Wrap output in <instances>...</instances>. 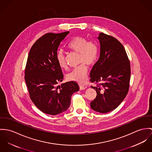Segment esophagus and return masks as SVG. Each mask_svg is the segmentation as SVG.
<instances>
[{"label": "esophagus", "instance_id": "1", "mask_svg": "<svg viewBox=\"0 0 152 152\" xmlns=\"http://www.w3.org/2000/svg\"><path fill=\"white\" fill-rule=\"evenodd\" d=\"M79 88H80V90H84L86 88L82 84H79Z\"/></svg>", "mask_w": 152, "mask_h": 152}]
</instances>
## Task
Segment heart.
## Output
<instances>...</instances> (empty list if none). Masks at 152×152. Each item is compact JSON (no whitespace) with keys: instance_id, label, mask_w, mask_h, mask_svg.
<instances>
[{"instance_id":"1","label":"heart","mask_w":152,"mask_h":152,"mask_svg":"<svg viewBox=\"0 0 152 152\" xmlns=\"http://www.w3.org/2000/svg\"><path fill=\"white\" fill-rule=\"evenodd\" d=\"M68 47L70 50L79 53V62L82 64L69 73L67 78L69 80L83 83L88 74V68L85 64L89 65L95 64L99 55L98 45L95 42L88 41L85 37L76 36L69 42ZM56 59L61 68H66V57L62 51L58 52Z\"/></svg>"}]
</instances>
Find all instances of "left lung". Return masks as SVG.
Returning <instances> with one entry per match:
<instances>
[{"mask_svg":"<svg viewBox=\"0 0 152 152\" xmlns=\"http://www.w3.org/2000/svg\"><path fill=\"white\" fill-rule=\"evenodd\" d=\"M100 55L92 68L90 81L97 84L91 108L100 113L115 110L128 94L131 79L130 61L122 44L113 36L100 33Z\"/></svg>","mask_w":152,"mask_h":152,"instance_id":"1","label":"left lung"}]
</instances>
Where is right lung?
Segmentation results:
<instances>
[{"label": "right lung", "mask_w": 152, "mask_h": 152, "mask_svg": "<svg viewBox=\"0 0 152 152\" xmlns=\"http://www.w3.org/2000/svg\"><path fill=\"white\" fill-rule=\"evenodd\" d=\"M69 31L48 33L38 38L31 48L24 79L31 100L44 113L55 115L67 110L71 96L79 90L75 81L57 86L64 75L56 54L60 42Z\"/></svg>", "instance_id": "1"}]
</instances>
